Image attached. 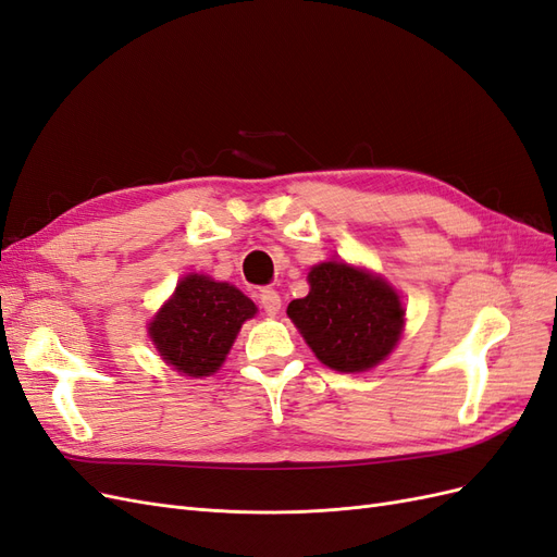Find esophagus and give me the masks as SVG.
<instances>
[{"label": "esophagus", "instance_id": "1", "mask_svg": "<svg viewBox=\"0 0 557 557\" xmlns=\"http://www.w3.org/2000/svg\"><path fill=\"white\" fill-rule=\"evenodd\" d=\"M258 299H260V307H262L269 315L278 313V309H281V297H278V293H276L274 288H262V290L258 293Z\"/></svg>", "mask_w": 557, "mask_h": 557}]
</instances>
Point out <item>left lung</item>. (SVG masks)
Listing matches in <instances>:
<instances>
[{"mask_svg": "<svg viewBox=\"0 0 557 557\" xmlns=\"http://www.w3.org/2000/svg\"><path fill=\"white\" fill-rule=\"evenodd\" d=\"M311 290L288 315L315 358L336 372H364L387 358L401 334L404 309L385 281L344 262L311 269Z\"/></svg>", "mask_w": 557, "mask_h": 557, "instance_id": "obj_1", "label": "left lung"}]
</instances>
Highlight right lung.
<instances>
[{"label":"right lung","instance_id":"right-lung-1","mask_svg":"<svg viewBox=\"0 0 557 557\" xmlns=\"http://www.w3.org/2000/svg\"><path fill=\"white\" fill-rule=\"evenodd\" d=\"M256 305L230 283L190 274L150 323L160 356L188 376H209L223 364L244 320Z\"/></svg>","mask_w":557,"mask_h":557}]
</instances>
